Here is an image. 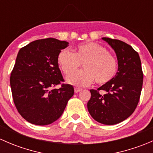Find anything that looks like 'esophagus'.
Returning <instances> with one entry per match:
<instances>
[{"label":"esophagus","mask_w":153,"mask_h":153,"mask_svg":"<svg viewBox=\"0 0 153 153\" xmlns=\"http://www.w3.org/2000/svg\"><path fill=\"white\" fill-rule=\"evenodd\" d=\"M82 90V89L81 88H79V87H75V93H78V92H79L80 91Z\"/></svg>","instance_id":"esophagus-1"}]
</instances>
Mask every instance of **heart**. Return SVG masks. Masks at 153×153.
Masks as SVG:
<instances>
[{
	"instance_id": "b5f03b06",
	"label": "heart",
	"mask_w": 153,
	"mask_h": 153,
	"mask_svg": "<svg viewBox=\"0 0 153 153\" xmlns=\"http://www.w3.org/2000/svg\"><path fill=\"white\" fill-rule=\"evenodd\" d=\"M83 64L84 70L74 74ZM58 64L66 75L67 83L75 86H88L93 82L104 84L110 81L117 71L115 58L102 46L94 42L80 44L74 53L63 49L58 55Z\"/></svg>"
}]
</instances>
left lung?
<instances>
[{
    "label": "left lung",
    "mask_w": 153,
    "mask_h": 153,
    "mask_svg": "<svg viewBox=\"0 0 153 153\" xmlns=\"http://www.w3.org/2000/svg\"><path fill=\"white\" fill-rule=\"evenodd\" d=\"M112 48L118 60V72L110 81L98 89H90L87 109L96 121L106 125L118 124L130 116L139 101L143 72L139 55L123 41L102 38ZM103 90L104 94H100Z\"/></svg>",
    "instance_id": "1"
}]
</instances>
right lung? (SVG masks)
<instances>
[{"instance_id": "add662e5", "label": "right lung", "mask_w": 153, "mask_h": 153, "mask_svg": "<svg viewBox=\"0 0 153 153\" xmlns=\"http://www.w3.org/2000/svg\"><path fill=\"white\" fill-rule=\"evenodd\" d=\"M69 43L55 38L37 40L21 48L11 73L10 86L15 105L21 116L40 126L57 121L64 112L74 88L62 84L58 55Z\"/></svg>"}]
</instances>
